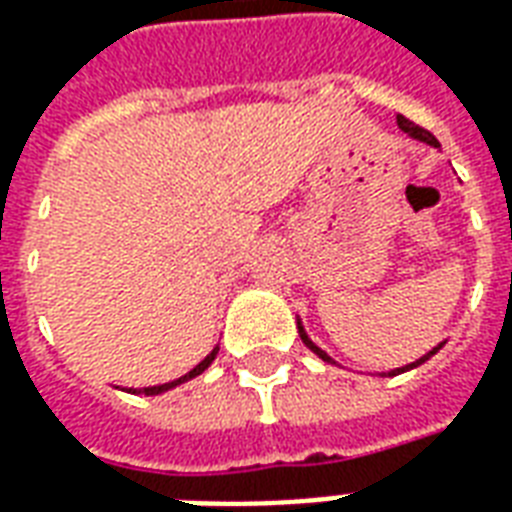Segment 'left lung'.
<instances>
[{
	"label": "left lung",
	"mask_w": 512,
	"mask_h": 512,
	"mask_svg": "<svg viewBox=\"0 0 512 512\" xmlns=\"http://www.w3.org/2000/svg\"><path fill=\"white\" fill-rule=\"evenodd\" d=\"M399 130H404L407 132V135H410L412 140H420V143H429V146H434V149H439V140L434 138V135H431L429 130H423V127H418V124H412L410 119H404V116H399ZM295 323H298V336H301V342L306 344V347H309V350L314 352V355H317V358H323L325 363H336L331 358V355H328V352L323 350V347H317V344L312 342V339H309V333H306V328H304V323H301V317H298V314H295ZM442 347H445V342H439L437 347H431L429 352H426V355H420L418 361H412V363H407V366H399V369H391V372H380V377H396V374H404V372H410V369H415V366H420V363H426L431 358V355H437L439 350H442Z\"/></svg>",
	"instance_id": "obj_1"
}]
</instances>
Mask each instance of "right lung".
Instances as JSON below:
<instances>
[{"label": "right lung", "mask_w": 512, "mask_h": 512, "mask_svg": "<svg viewBox=\"0 0 512 512\" xmlns=\"http://www.w3.org/2000/svg\"><path fill=\"white\" fill-rule=\"evenodd\" d=\"M217 352H219V344L214 347V350L208 352L206 358L195 366V369H189L187 374H181V377H176V380H170V382H162V385H149V388H121V391H127V393H143V396H160V393H168L173 391V388H179V385H184V382L189 380H195L198 374H203L214 363V358H217Z\"/></svg>", "instance_id": "right-lung-1"}]
</instances>
